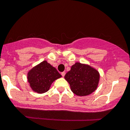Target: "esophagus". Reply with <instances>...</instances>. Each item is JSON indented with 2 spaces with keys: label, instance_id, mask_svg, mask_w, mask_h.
<instances>
[{
  "label": "esophagus",
  "instance_id": "esophagus-1",
  "mask_svg": "<svg viewBox=\"0 0 130 130\" xmlns=\"http://www.w3.org/2000/svg\"><path fill=\"white\" fill-rule=\"evenodd\" d=\"M61 75H62V77H64L65 75V72H61Z\"/></svg>",
  "mask_w": 130,
  "mask_h": 130
}]
</instances>
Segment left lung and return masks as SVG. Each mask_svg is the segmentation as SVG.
<instances>
[{
  "label": "left lung",
  "instance_id": "obj_1",
  "mask_svg": "<svg viewBox=\"0 0 130 130\" xmlns=\"http://www.w3.org/2000/svg\"><path fill=\"white\" fill-rule=\"evenodd\" d=\"M99 78V73L95 69L78 62L72 65L70 71L65 75L72 91L79 96L89 95L95 91Z\"/></svg>",
  "mask_w": 130,
  "mask_h": 130
}]
</instances>
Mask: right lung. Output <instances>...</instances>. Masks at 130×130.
<instances>
[{"instance_id": "1", "label": "right lung", "mask_w": 130, "mask_h": 130, "mask_svg": "<svg viewBox=\"0 0 130 130\" xmlns=\"http://www.w3.org/2000/svg\"><path fill=\"white\" fill-rule=\"evenodd\" d=\"M61 77L57 69L46 61H42L27 73L30 87L32 90L39 94L48 91L52 84Z\"/></svg>"}]
</instances>
